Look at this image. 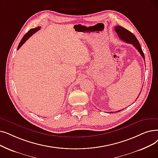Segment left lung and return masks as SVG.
<instances>
[{
    "instance_id": "1",
    "label": "left lung",
    "mask_w": 158,
    "mask_h": 158,
    "mask_svg": "<svg viewBox=\"0 0 158 158\" xmlns=\"http://www.w3.org/2000/svg\"><path fill=\"white\" fill-rule=\"evenodd\" d=\"M114 30H115V32L118 33V37H119V39L121 40H123V41H125V43L133 44V46L139 52V53L141 54V56H142L143 59L145 60V55H144V53L142 50V48H141V45L139 43L138 40L137 39L136 37L132 33H131L130 31L127 30V29L124 28L123 27L120 26H115ZM140 94H141V92H140ZM139 95L140 94H139ZM120 111H121V110H120L116 111L115 112H119ZM110 113L112 114V113H114V112H110Z\"/></svg>"
}]
</instances>
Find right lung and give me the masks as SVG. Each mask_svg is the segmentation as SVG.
Wrapping results in <instances>:
<instances>
[{"label":"right lung","instance_id":"1","mask_svg":"<svg viewBox=\"0 0 158 158\" xmlns=\"http://www.w3.org/2000/svg\"><path fill=\"white\" fill-rule=\"evenodd\" d=\"M40 29V27H37V28H33V29H31L28 32H27L25 35H24V37H23V39H21V40H20V42L18 46V48H17V50H19L20 47H21L23 46V44L26 42V41L28 40L33 33H35V32H37V31H39V30Z\"/></svg>","mask_w":158,"mask_h":158}]
</instances>
